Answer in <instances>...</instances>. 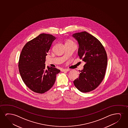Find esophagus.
Instances as JSON below:
<instances>
[{
	"mask_svg": "<svg viewBox=\"0 0 128 128\" xmlns=\"http://www.w3.org/2000/svg\"><path fill=\"white\" fill-rule=\"evenodd\" d=\"M70 70V69H62V72H68Z\"/></svg>",
	"mask_w": 128,
	"mask_h": 128,
	"instance_id": "1",
	"label": "esophagus"
}]
</instances>
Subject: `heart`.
<instances>
[{
    "instance_id": "obj_1",
    "label": "heart",
    "mask_w": 128,
    "mask_h": 128,
    "mask_svg": "<svg viewBox=\"0 0 128 128\" xmlns=\"http://www.w3.org/2000/svg\"><path fill=\"white\" fill-rule=\"evenodd\" d=\"M66 43H74V42H72L71 40H68V41H67Z\"/></svg>"
}]
</instances>
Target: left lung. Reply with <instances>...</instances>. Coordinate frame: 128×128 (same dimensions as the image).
<instances>
[{"instance_id":"left-lung-1","label":"left lung","mask_w":128,"mask_h":128,"mask_svg":"<svg viewBox=\"0 0 128 128\" xmlns=\"http://www.w3.org/2000/svg\"><path fill=\"white\" fill-rule=\"evenodd\" d=\"M72 37L78 42V54L80 59L86 62L74 84L81 92H89L95 89L104 77L107 53L100 41L86 32L74 34Z\"/></svg>"}]
</instances>
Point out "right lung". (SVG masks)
Returning a JSON list of instances; mask_svg holds the SVG:
<instances>
[{
	"instance_id": "add662e5",
	"label": "right lung",
	"mask_w": 128,
	"mask_h": 128,
	"mask_svg": "<svg viewBox=\"0 0 128 128\" xmlns=\"http://www.w3.org/2000/svg\"><path fill=\"white\" fill-rule=\"evenodd\" d=\"M52 34H42L27 42L21 51L18 62L20 74L24 82L30 90L43 94L53 86L56 75L60 70L46 66V56L53 42Z\"/></svg>"
}]
</instances>
